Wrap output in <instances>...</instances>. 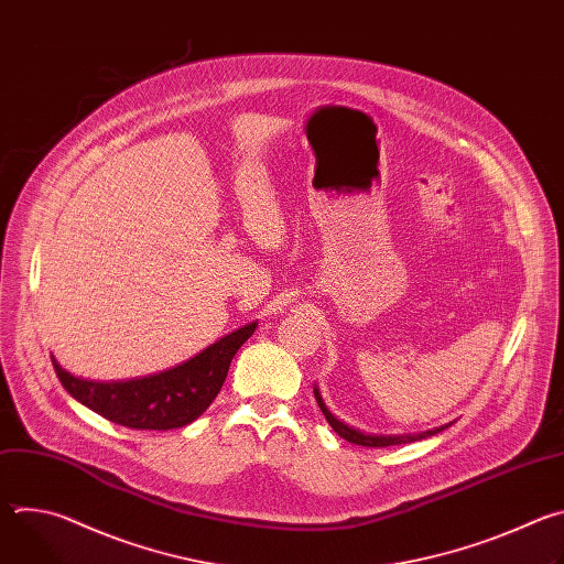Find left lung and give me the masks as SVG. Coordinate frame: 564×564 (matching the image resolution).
<instances>
[{"mask_svg": "<svg viewBox=\"0 0 564 564\" xmlns=\"http://www.w3.org/2000/svg\"><path fill=\"white\" fill-rule=\"evenodd\" d=\"M314 399H316V404H318L321 413L326 415L328 424L335 429V433H337L339 437H344L346 442L359 444V446L383 448V446H394V444H409V442H417V440H426V437H431V435H437V433H442L444 429H448V426L453 424V422H451V424H444V426H440V429H433V431H426V433H415V435H366V433H361V431H357V429L344 424L341 420H337V417L328 411V406L324 404V399H321V392H318L316 386H314Z\"/></svg>", "mask_w": 564, "mask_h": 564, "instance_id": "left-lung-1", "label": "left lung"}]
</instances>
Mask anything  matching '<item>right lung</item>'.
I'll list each match as a JSON object with an SVG mask.
<instances>
[{
	"label": "right lung",
	"instance_id": "1",
	"mask_svg": "<svg viewBox=\"0 0 564 564\" xmlns=\"http://www.w3.org/2000/svg\"><path fill=\"white\" fill-rule=\"evenodd\" d=\"M248 324L165 372L129 381H91L66 372L51 357L64 390L105 420L135 431L183 429L198 420L220 392L238 348L254 335Z\"/></svg>",
	"mask_w": 564,
	"mask_h": 564
}]
</instances>
